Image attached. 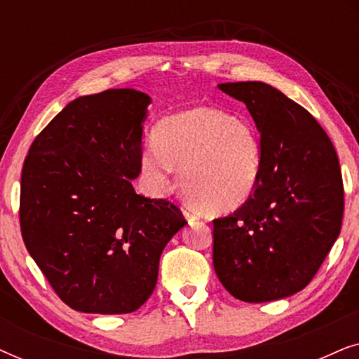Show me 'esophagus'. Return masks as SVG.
<instances>
[{"label":"esophagus","instance_id":"obj_1","mask_svg":"<svg viewBox=\"0 0 359 359\" xmlns=\"http://www.w3.org/2000/svg\"><path fill=\"white\" fill-rule=\"evenodd\" d=\"M183 214H184V217L189 220V222H194V220H199V214L196 212V210L189 209V208H183Z\"/></svg>","mask_w":359,"mask_h":359}]
</instances>
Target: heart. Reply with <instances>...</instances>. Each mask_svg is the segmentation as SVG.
<instances>
[{
	"label": "heart",
	"mask_w": 359,
	"mask_h": 359,
	"mask_svg": "<svg viewBox=\"0 0 359 359\" xmlns=\"http://www.w3.org/2000/svg\"><path fill=\"white\" fill-rule=\"evenodd\" d=\"M173 165L189 201L209 214L233 212L259 183L262 137L252 122L227 111L191 107L161 119L154 145L140 155L142 176L156 191L170 188Z\"/></svg>",
	"instance_id": "heart-1"
}]
</instances>
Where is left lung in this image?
I'll return each instance as SVG.
<instances>
[{
    "instance_id": "obj_1",
    "label": "left lung",
    "mask_w": 359,
    "mask_h": 359,
    "mask_svg": "<svg viewBox=\"0 0 359 359\" xmlns=\"http://www.w3.org/2000/svg\"><path fill=\"white\" fill-rule=\"evenodd\" d=\"M262 134L263 168L250 201L214 220L219 281L245 302L307 286L340 235L343 181L337 151L309 111L262 81L222 83Z\"/></svg>"
}]
</instances>
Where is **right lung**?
Returning a JSON list of instances; mask_svg holds the SVG:
<instances>
[{
  "mask_svg": "<svg viewBox=\"0 0 359 359\" xmlns=\"http://www.w3.org/2000/svg\"><path fill=\"white\" fill-rule=\"evenodd\" d=\"M150 96L121 88L65 106L32 142L21 175L22 240L67 306L129 313L145 304L160 257L186 219L137 194Z\"/></svg>",
  "mask_w": 359,
  "mask_h": 359,
  "instance_id": "right-lung-1",
  "label": "right lung"
}]
</instances>
